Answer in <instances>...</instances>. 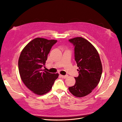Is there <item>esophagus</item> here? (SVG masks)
Returning a JSON list of instances; mask_svg holds the SVG:
<instances>
[{"instance_id":"1","label":"esophagus","mask_w":122,"mask_h":122,"mask_svg":"<svg viewBox=\"0 0 122 122\" xmlns=\"http://www.w3.org/2000/svg\"><path fill=\"white\" fill-rule=\"evenodd\" d=\"M60 76H61V77L62 78H64V79L66 78H67V77L68 76V75H61Z\"/></svg>"}]
</instances>
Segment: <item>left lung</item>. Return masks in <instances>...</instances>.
<instances>
[{
  "instance_id": "obj_1",
  "label": "left lung",
  "mask_w": 122,
  "mask_h": 122,
  "mask_svg": "<svg viewBox=\"0 0 122 122\" xmlns=\"http://www.w3.org/2000/svg\"><path fill=\"white\" fill-rule=\"evenodd\" d=\"M74 47V57L79 70L75 84L69 87L71 94L82 97L90 94L100 80L102 66L99 53L94 46L82 37L69 40Z\"/></svg>"
}]
</instances>
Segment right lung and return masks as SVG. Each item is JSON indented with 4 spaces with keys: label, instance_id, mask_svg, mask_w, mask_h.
<instances>
[{
    "label": "right lung",
    "instance_id": "1",
    "mask_svg": "<svg viewBox=\"0 0 122 122\" xmlns=\"http://www.w3.org/2000/svg\"><path fill=\"white\" fill-rule=\"evenodd\" d=\"M57 40L37 38L29 42L20 54L18 68L21 78L26 87L39 95L50 91L58 74L42 70L52 47Z\"/></svg>",
    "mask_w": 122,
    "mask_h": 122
}]
</instances>
